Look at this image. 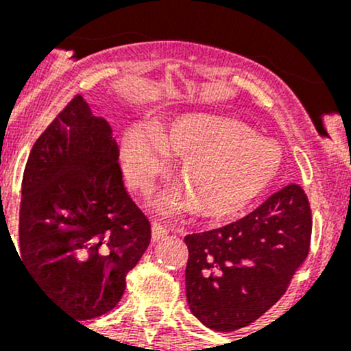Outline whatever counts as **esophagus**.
Returning a JSON list of instances; mask_svg holds the SVG:
<instances>
[{
    "label": "esophagus",
    "instance_id": "1",
    "mask_svg": "<svg viewBox=\"0 0 351 351\" xmlns=\"http://www.w3.org/2000/svg\"><path fill=\"white\" fill-rule=\"evenodd\" d=\"M167 234H168V231L162 226V224H160V223H153L152 224V241H153V243L163 239V237Z\"/></svg>",
    "mask_w": 351,
    "mask_h": 351
}]
</instances>
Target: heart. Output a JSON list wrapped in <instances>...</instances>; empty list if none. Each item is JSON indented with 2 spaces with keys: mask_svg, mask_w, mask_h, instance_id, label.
<instances>
[{
  "mask_svg": "<svg viewBox=\"0 0 351 351\" xmlns=\"http://www.w3.org/2000/svg\"><path fill=\"white\" fill-rule=\"evenodd\" d=\"M167 153L181 158L178 178L186 184L193 209L223 219L241 213L272 184L280 168L277 145L259 138L247 125L211 115H184L153 132L132 125L120 142V160L130 188L150 191L167 170ZM186 206L180 196H165L160 208Z\"/></svg>",
  "mask_w": 351,
  "mask_h": 351,
  "instance_id": "b5f03b06",
  "label": "heart"
}]
</instances>
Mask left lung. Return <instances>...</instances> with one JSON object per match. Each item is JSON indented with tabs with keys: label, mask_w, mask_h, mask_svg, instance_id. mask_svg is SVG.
I'll list each match as a JSON object with an SVG mask.
<instances>
[{
	"label": "left lung",
	"mask_w": 351,
	"mask_h": 351,
	"mask_svg": "<svg viewBox=\"0 0 351 351\" xmlns=\"http://www.w3.org/2000/svg\"><path fill=\"white\" fill-rule=\"evenodd\" d=\"M312 213L299 184H287L243 219L184 237L189 310L216 332H234L284 295L307 259Z\"/></svg>",
	"instance_id": "left-lung-1"
}]
</instances>
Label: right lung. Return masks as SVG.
I'll use <instances>...</instances> for the list:
<instances>
[{"instance_id": "1", "label": "right lung", "mask_w": 351, "mask_h": 351, "mask_svg": "<svg viewBox=\"0 0 351 351\" xmlns=\"http://www.w3.org/2000/svg\"><path fill=\"white\" fill-rule=\"evenodd\" d=\"M150 239V221L125 189L110 125L75 95L24 168L21 263L49 299L88 320L119 304Z\"/></svg>"}]
</instances>
